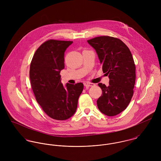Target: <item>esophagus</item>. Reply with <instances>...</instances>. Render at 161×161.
<instances>
[{"mask_svg":"<svg viewBox=\"0 0 161 161\" xmlns=\"http://www.w3.org/2000/svg\"><path fill=\"white\" fill-rule=\"evenodd\" d=\"M86 86H89V87H93V86H94L95 85V84L92 83V82H87L86 83Z\"/></svg>","mask_w":161,"mask_h":161,"instance_id":"34e87169","label":"esophagus"}]
</instances>
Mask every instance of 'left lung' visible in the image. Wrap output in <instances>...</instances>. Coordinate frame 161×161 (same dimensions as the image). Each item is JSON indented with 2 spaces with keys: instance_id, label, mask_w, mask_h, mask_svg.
I'll use <instances>...</instances> for the list:
<instances>
[{
  "instance_id": "1",
  "label": "left lung",
  "mask_w": 161,
  "mask_h": 161,
  "mask_svg": "<svg viewBox=\"0 0 161 161\" xmlns=\"http://www.w3.org/2000/svg\"><path fill=\"white\" fill-rule=\"evenodd\" d=\"M95 49L102 70L110 79L109 86L99 83L102 95L97 101L99 110L109 116L125 110L133 95L136 67L131 53L121 40L101 36L87 40Z\"/></svg>"
}]
</instances>
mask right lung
I'll list each match as a JSON object with an SVG mask.
<instances>
[{"label": "right lung", "instance_id": "1", "mask_svg": "<svg viewBox=\"0 0 161 161\" xmlns=\"http://www.w3.org/2000/svg\"><path fill=\"white\" fill-rule=\"evenodd\" d=\"M73 42L49 40L35 53L30 68V79L35 98L43 110L53 119L65 120L76 111L84 89L81 82L61 83V70L64 68V53Z\"/></svg>", "mask_w": 161, "mask_h": 161}]
</instances>
